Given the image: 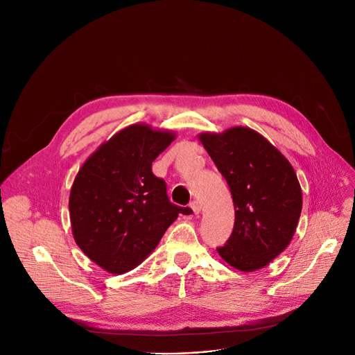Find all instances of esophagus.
<instances>
[{
  "label": "esophagus",
  "instance_id": "1",
  "mask_svg": "<svg viewBox=\"0 0 355 355\" xmlns=\"http://www.w3.org/2000/svg\"><path fill=\"white\" fill-rule=\"evenodd\" d=\"M190 209L193 210L194 214H198L201 211V204L197 200H194V201L190 202Z\"/></svg>",
  "mask_w": 355,
  "mask_h": 355
}]
</instances>
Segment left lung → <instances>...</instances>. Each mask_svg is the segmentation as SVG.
Returning <instances> with one entry per match:
<instances>
[{
    "label": "left lung",
    "instance_id": "1",
    "mask_svg": "<svg viewBox=\"0 0 355 355\" xmlns=\"http://www.w3.org/2000/svg\"><path fill=\"white\" fill-rule=\"evenodd\" d=\"M198 138L226 178L234 204L232 236L217 252L237 270L262 269L288 248L302 211L293 168L250 128L234 126Z\"/></svg>",
    "mask_w": 355,
    "mask_h": 355
}]
</instances>
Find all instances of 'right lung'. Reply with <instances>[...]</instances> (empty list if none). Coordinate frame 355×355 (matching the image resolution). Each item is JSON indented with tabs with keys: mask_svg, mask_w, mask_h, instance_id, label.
<instances>
[{
	"mask_svg": "<svg viewBox=\"0 0 355 355\" xmlns=\"http://www.w3.org/2000/svg\"><path fill=\"white\" fill-rule=\"evenodd\" d=\"M175 134L130 125L103 142L73 181L69 211L82 252L109 273L132 270L189 207L175 206L166 184L153 174L154 159Z\"/></svg>",
	"mask_w": 355,
	"mask_h": 355,
	"instance_id": "right-lung-1",
	"label": "right lung"
}]
</instances>
